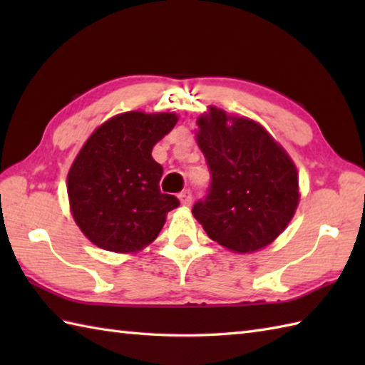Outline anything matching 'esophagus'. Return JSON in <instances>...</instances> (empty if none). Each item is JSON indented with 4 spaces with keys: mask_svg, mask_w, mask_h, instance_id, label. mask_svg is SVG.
I'll return each instance as SVG.
<instances>
[{
    "mask_svg": "<svg viewBox=\"0 0 365 365\" xmlns=\"http://www.w3.org/2000/svg\"><path fill=\"white\" fill-rule=\"evenodd\" d=\"M178 199H180V204H182V205H185V207H190V205H191V202H192V195H191V191H190V190H185V191H182L180 195H178Z\"/></svg>",
    "mask_w": 365,
    "mask_h": 365,
    "instance_id": "34e87169",
    "label": "esophagus"
}]
</instances>
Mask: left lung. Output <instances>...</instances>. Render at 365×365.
<instances>
[{
	"mask_svg": "<svg viewBox=\"0 0 365 365\" xmlns=\"http://www.w3.org/2000/svg\"><path fill=\"white\" fill-rule=\"evenodd\" d=\"M208 110L197 119V144L212 182L192 215L227 250H262L282 234L297 210V168L260 123L215 106Z\"/></svg>",
	"mask_w": 365,
	"mask_h": 365,
	"instance_id": "1",
	"label": "left lung"
}]
</instances>
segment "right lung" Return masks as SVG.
I'll list each match as a JSON object with an SVG mask.
<instances>
[{
    "label": "right lung",
    "mask_w": 365,
    "mask_h": 365,
    "mask_svg": "<svg viewBox=\"0 0 365 365\" xmlns=\"http://www.w3.org/2000/svg\"><path fill=\"white\" fill-rule=\"evenodd\" d=\"M173 113L130 111L100 125L81 147L67 175L75 222L92 243L136 252L152 243L168 212L180 202L160 190L163 168L152 149L174 128Z\"/></svg>",
    "instance_id": "right-lung-1"
}]
</instances>
